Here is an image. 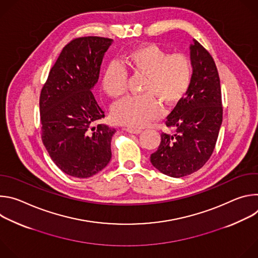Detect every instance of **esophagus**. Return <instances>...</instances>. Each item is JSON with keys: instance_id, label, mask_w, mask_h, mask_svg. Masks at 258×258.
Returning a JSON list of instances; mask_svg holds the SVG:
<instances>
[{"instance_id": "obj_1", "label": "esophagus", "mask_w": 258, "mask_h": 258, "mask_svg": "<svg viewBox=\"0 0 258 258\" xmlns=\"http://www.w3.org/2000/svg\"><path fill=\"white\" fill-rule=\"evenodd\" d=\"M124 131L127 133H131V134H140L142 132L139 128H131V127H126V128H124Z\"/></svg>"}]
</instances>
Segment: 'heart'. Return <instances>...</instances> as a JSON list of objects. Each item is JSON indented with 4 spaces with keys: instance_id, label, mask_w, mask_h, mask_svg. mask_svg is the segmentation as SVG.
<instances>
[{
    "instance_id": "b5f03b06",
    "label": "heart",
    "mask_w": 258,
    "mask_h": 258,
    "mask_svg": "<svg viewBox=\"0 0 258 258\" xmlns=\"http://www.w3.org/2000/svg\"><path fill=\"white\" fill-rule=\"evenodd\" d=\"M123 64L109 63L104 69L101 86L111 98H119L127 90V71L145 77L141 95L128 96L112 108L113 120L130 127H143L162 113L161 104L174 105L188 93L194 66L185 53L169 54L156 44H144L123 56Z\"/></svg>"
}]
</instances>
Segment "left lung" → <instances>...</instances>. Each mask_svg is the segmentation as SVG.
I'll return each mask as SVG.
<instances>
[{"mask_svg": "<svg viewBox=\"0 0 258 258\" xmlns=\"http://www.w3.org/2000/svg\"><path fill=\"white\" fill-rule=\"evenodd\" d=\"M193 79L183 97L166 117L165 124L175 133L161 134L151 163L162 173L181 177L199 170L215 148L223 121L222 90L215 62L196 40L191 46Z\"/></svg>", "mask_w": 258, "mask_h": 258, "instance_id": "left-lung-1", "label": "left lung"}]
</instances>
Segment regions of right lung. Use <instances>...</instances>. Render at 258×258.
I'll return each instance as SVG.
<instances>
[{
	"mask_svg": "<svg viewBox=\"0 0 258 258\" xmlns=\"http://www.w3.org/2000/svg\"><path fill=\"white\" fill-rule=\"evenodd\" d=\"M112 39L81 36L70 41L52 66L40 95L42 141L66 174L86 178L111 159L115 128L93 123L104 117L92 89Z\"/></svg>",
	"mask_w": 258,
	"mask_h": 258,
	"instance_id": "obj_1",
	"label": "right lung"
}]
</instances>
